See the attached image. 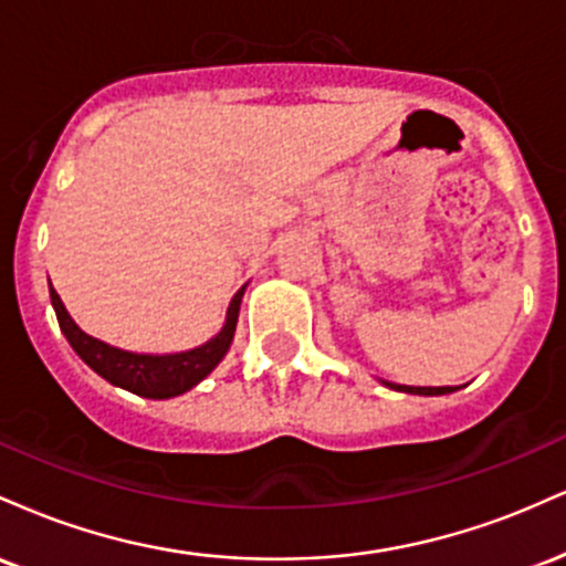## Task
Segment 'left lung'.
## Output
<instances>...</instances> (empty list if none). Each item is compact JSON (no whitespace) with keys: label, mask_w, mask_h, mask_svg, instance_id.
<instances>
[{"label":"left lung","mask_w":566,"mask_h":566,"mask_svg":"<svg viewBox=\"0 0 566 566\" xmlns=\"http://www.w3.org/2000/svg\"><path fill=\"white\" fill-rule=\"evenodd\" d=\"M386 386L396 388V391H405V394H423V396H439V394H452V391H454L452 386H439V388H433V386H423V388H418V386H396V382H386Z\"/></svg>","instance_id":"1"}]
</instances>
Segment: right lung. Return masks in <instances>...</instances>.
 Instances as JSON below:
<instances>
[{"label":"right lung","instance_id":"add662e5","mask_svg":"<svg viewBox=\"0 0 566 566\" xmlns=\"http://www.w3.org/2000/svg\"><path fill=\"white\" fill-rule=\"evenodd\" d=\"M242 295L244 287L233 295L223 329H220L210 343H205V346L193 350H184V354L148 356L112 348L106 346V343L90 337L87 333H82L74 324V319L69 316V311L63 308L57 292L50 287V301H53L57 324H61L71 348L82 356L84 365L93 367L101 378L114 382V386L127 388V391L138 396H146V399H170V396L186 394L188 388H193L199 380H205L207 375L220 365V359H223L233 340Z\"/></svg>","mask_w":566,"mask_h":566}]
</instances>
